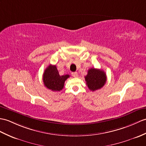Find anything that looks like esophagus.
Instances as JSON below:
<instances>
[{"instance_id": "obj_1", "label": "esophagus", "mask_w": 146, "mask_h": 146, "mask_svg": "<svg viewBox=\"0 0 146 146\" xmlns=\"http://www.w3.org/2000/svg\"><path fill=\"white\" fill-rule=\"evenodd\" d=\"M72 76L73 77H77L78 76V73L77 72H73V73H72Z\"/></svg>"}]
</instances>
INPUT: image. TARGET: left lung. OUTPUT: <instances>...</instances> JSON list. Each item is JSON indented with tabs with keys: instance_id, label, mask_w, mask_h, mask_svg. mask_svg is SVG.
<instances>
[{
	"instance_id": "8db88e82",
	"label": "left lung",
	"mask_w": 146,
	"mask_h": 146,
	"mask_svg": "<svg viewBox=\"0 0 146 146\" xmlns=\"http://www.w3.org/2000/svg\"><path fill=\"white\" fill-rule=\"evenodd\" d=\"M84 78L86 85L93 91L101 88L106 81V74L104 71L93 68L88 70L87 75Z\"/></svg>"
}]
</instances>
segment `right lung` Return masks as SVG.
Listing matches in <instances>:
<instances>
[{
	"mask_svg": "<svg viewBox=\"0 0 146 146\" xmlns=\"http://www.w3.org/2000/svg\"><path fill=\"white\" fill-rule=\"evenodd\" d=\"M69 77V74L60 76L56 66L50 65L43 73V81L48 89L53 91H60L63 88L65 81Z\"/></svg>",
	"mask_w": 146,
	"mask_h": 146,
	"instance_id": "add662e5",
	"label": "right lung"
}]
</instances>
